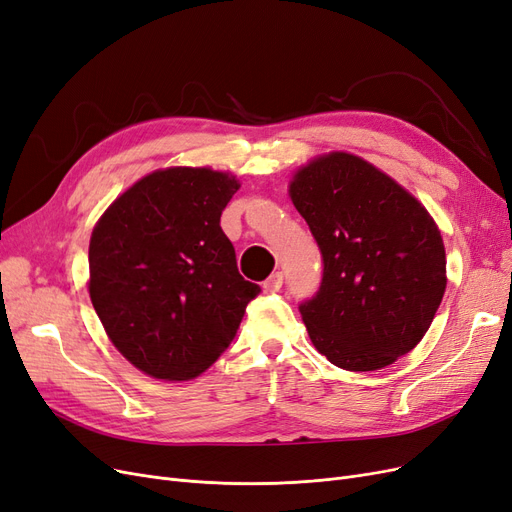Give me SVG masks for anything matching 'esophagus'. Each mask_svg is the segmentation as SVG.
I'll use <instances>...</instances> for the list:
<instances>
[{
	"instance_id": "1",
	"label": "esophagus",
	"mask_w": 512,
	"mask_h": 512,
	"mask_svg": "<svg viewBox=\"0 0 512 512\" xmlns=\"http://www.w3.org/2000/svg\"><path fill=\"white\" fill-rule=\"evenodd\" d=\"M280 287H282V272H274L272 276H268L266 282H263V289L270 291V293L280 291Z\"/></svg>"
}]
</instances>
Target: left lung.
<instances>
[{
	"mask_svg": "<svg viewBox=\"0 0 512 512\" xmlns=\"http://www.w3.org/2000/svg\"><path fill=\"white\" fill-rule=\"evenodd\" d=\"M289 194L325 266L316 295L299 306L314 348L346 371L392 365L441 306L437 223L405 187L346 151L299 168Z\"/></svg>",
	"mask_w": 512,
	"mask_h": 512,
	"instance_id": "obj_1",
	"label": "left lung"
}]
</instances>
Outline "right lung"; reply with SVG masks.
<instances>
[{"instance_id":"add662e5","label":"right lung","mask_w":512,"mask_h":512,"mask_svg":"<svg viewBox=\"0 0 512 512\" xmlns=\"http://www.w3.org/2000/svg\"><path fill=\"white\" fill-rule=\"evenodd\" d=\"M238 187L211 168L156 170L94 225L92 306L111 344L156 380H192L211 367L261 291L240 276L219 223Z\"/></svg>"}]
</instances>
